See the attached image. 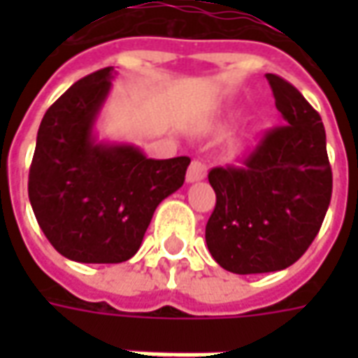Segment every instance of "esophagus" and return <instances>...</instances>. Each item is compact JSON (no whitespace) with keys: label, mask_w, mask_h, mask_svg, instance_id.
Masks as SVG:
<instances>
[{"label":"esophagus","mask_w":358,"mask_h":358,"mask_svg":"<svg viewBox=\"0 0 358 358\" xmlns=\"http://www.w3.org/2000/svg\"><path fill=\"white\" fill-rule=\"evenodd\" d=\"M207 176V164L199 161V159H194L189 169H187L186 180L187 182H197V180H203Z\"/></svg>","instance_id":"1"}]
</instances>
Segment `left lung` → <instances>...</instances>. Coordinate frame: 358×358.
I'll use <instances>...</instances> for the list:
<instances>
[{
    "instance_id": "1",
    "label": "left lung",
    "mask_w": 358,
    "mask_h": 358,
    "mask_svg": "<svg viewBox=\"0 0 358 358\" xmlns=\"http://www.w3.org/2000/svg\"><path fill=\"white\" fill-rule=\"evenodd\" d=\"M266 80L285 124L264 132L243 166L209 172L217 205L205 240L213 259L234 274L276 272L299 261L331 199L322 118L282 76Z\"/></svg>"
}]
</instances>
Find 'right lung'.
<instances>
[{
  "label": "right lung",
  "mask_w": 358,
  "mask_h": 358,
  "mask_svg": "<svg viewBox=\"0 0 358 358\" xmlns=\"http://www.w3.org/2000/svg\"><path fill=\"white\" fill-rule=\"evenodd\" d=\"M113 66L74 82L45 110L28 174L36 220L59 253L113 264L140 249L157 205L182 187L189 157L148 159L134 145L95 141Z\"/></svg>",
  "instance_id": "right-lung-1"
}]
</instances>
